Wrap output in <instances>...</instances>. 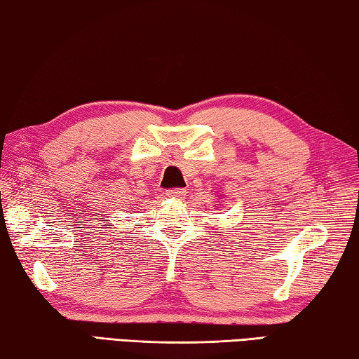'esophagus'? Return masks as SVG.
<instances>
[{
  "label": "esophagus",
  "instance_id": "obj_1",
  "mask_svg": "<svg viewBox=\"0 0 359 359\" xmlns=\"http://www.w3.org/2000/svg\"><path fill=\"white\" fill-rule=\"evenodd\" d=\"M165 194L170 198H184L186 189H183V187H173V189H168Z\"/></svg>",
  "mask_w": 359,
  "mask_h": 359
}]
</instances>
